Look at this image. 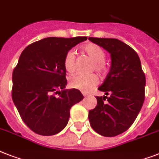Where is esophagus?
Here are the masks:
<instances>
[{
    "mask_svg": "<svg viewBox=\"0 0 159 159\" xmlns=\"http://www.w3.org/2000/svg\"><path fill=\"white\" fill-rule=\"evenodd\" d=\"M84 96L85 98H86V97H88V96H89V94H85V93H84Z\"/></svg>",
    "mask_w": 159,
    "mask_h": 159,
    "instance_id": "esophagus-1",
    "label": "esophagus"
}]
</instances>
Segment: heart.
<instances>
[{
    "mask_svg": "<svg viewBox=\"0 0 159 159\" xmlns=\"http://www.w3.org/2000/svg\"><path fill=\"white\" fill-rule=\"evenodd\" d=\"M84 51L90 58L94 61L93 69L104 74L106 70L104 61L106 59V53L103 48L95 44H89L84 47ZM63 65L65 70L68 73H73L75 70V56L72 50L68 51L64 57ZM98 78L95 74L78 75L70 80V86L73 89H78L84 93H88L98 84Z\"/></svg>",
    "mask_w": 159,
    "mask_h": 159,
    "instance_id": "1",
    "label": "heart"
}]
</instances>
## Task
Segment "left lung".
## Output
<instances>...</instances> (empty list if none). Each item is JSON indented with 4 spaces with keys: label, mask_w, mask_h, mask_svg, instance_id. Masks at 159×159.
Instances as JSON below:
<instances>
[{
    "label": "left lung",
    "mask_w": 159,
    "mask_h": 159,
    "mask_svg": "<svg viewBox=\"0 0 159 159\" xmlns=\"http://www.w3.org/2000/svg\"><path fill=\"white\" fill-rule=\"evenodd\" d=\"M89 40L105 48L111 57V70L98 88L106 96L96 98L98 105L89 112L90 125L102 136H118L132 126L142 107L145 73L138 54L121 40L95 37Z\"/></svg>",
    "instance_id": "left-lung-1"
}]
</instances>
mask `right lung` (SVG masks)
<instances>
[{"mask_svg":"<svg viewBox=\"0 0 159 159\" xmlns=\"http://www.w3.org/2000/svg\"><path fill=\"white\" fill-rule=\"evenodd\" d=\"M86 36L48 37L24 48L13 71L12 99L25 124L36 134L52 136L65 128L70 110L83 100L78 89H66L63 65L68 51Z\"/></svg>","mask_w":159,"mask_h":159,"instance_id":"1","label":"right lung"}]
</instances>
